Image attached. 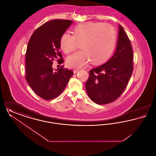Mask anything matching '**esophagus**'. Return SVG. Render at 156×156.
I'll return each mask as SVG.
<instances>
[{"label":"esophagus","mask_w":156,"mask_h":156,"mask_svg":"<svg viewBox=\"0 0 156 156\" xmlns=\"http://www.w3.org/2000/svg\"><path fill=\"white\" fill-rule=\"evenodd\" d=\"M78 69H74V71H73V72H74V74H76L77 72H78Z\"/></svg>","instance_id":"1"}]
</instances>
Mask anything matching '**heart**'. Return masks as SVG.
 <instances>
[{
	"mask_svg": "<svg viewBox=\"0 0 156 156\" xmlns=\"http://www.w3.org/2000/svg\"><path fill=\"white\" fill-rule=\"evenodd\" d=\"M116 41V32L109 24L87 23L76 26L73 36L64 33L60 39V47L66 54L73 52L80 43L81 50L67 58L68 67L79 69L90 60L94 64H101L111 56Z\"/></svg>",
	"mask_w": 156,
	"mask_h": 156,
	"instance_id": "heart-1",
	"label": "heart"
}]
</instances>
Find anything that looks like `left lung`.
I'll return each mask as SVG.
<instances>
[{"label": "left lung", "instance_id": "8db88e82", "mask_svg": "<svg viewBox=\"0 0 156 156\" xmlns=\"http://www.w3.org/2000/svg\"><path fill=\"white\" fill-rule=\"evenodd\" d=\"M133 58L130 41L119 24L114 54L106 63L89 71L85 88L93 102L99 105L108 104L121 95L133 73Z\"/></svg>", "mask_w": 156, "mask_h": 156}]
</instances>
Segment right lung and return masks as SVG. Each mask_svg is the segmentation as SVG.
<instances>
[{
  "instance_id": "1",
  "label": "right lung",
  "mask_w": 156,
  "mask_h": 156,
  "mask_svg": "<svg viewBox=\"0 0 156 156\" xmlns=\"http://www.w3.org/2000/svg\"><path fill=\"white\" fill-rule=\"evenodd\" d=\"M73 23L59 19L47 22L35 30L27 45L26 79L33 90L45 100L59 96L73 75L63 66L58 71L52 68L54 58H60L58 62L63 61L59 52L60 39Z\"/></svg>"
}]
</instances>
